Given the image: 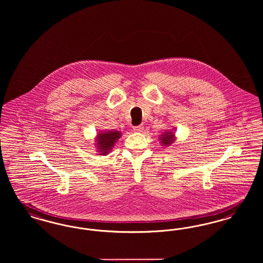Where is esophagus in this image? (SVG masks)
Returning <instances> with one entry per match:
<instances>
[{
	"instance_id": "esophagus-1",
	"label": "esophagus",
	"mask_w": 263,
	"mask_h": 263,
	"mask_svg": "<svg viewBox=\"0 0 263 263\" xmlns=\"http://www.w3.org/2000/svg\"><path fill=\"white\" fill-rule=\"evenodd\" d=\"M134 130L135 132H142L143 130V125H137V126H134Z\"/></svg>"
}]
</instances>
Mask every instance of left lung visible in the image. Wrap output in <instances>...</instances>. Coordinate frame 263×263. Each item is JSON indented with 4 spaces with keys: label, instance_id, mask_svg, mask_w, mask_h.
<instances>
[{
    "label": "left lung",
    "instance_id": "left-lung-1",
    "mask_svg": "<svg viewBox=\"0 0 263 263\" xmlns=\"http://www.w3.org/2000/svg\"><path fill=\"white\" fill-rule=\"evenodd\" d=\"M173 138H174V134L172 132H169L167 134H163L162 135V138H161L163 145H169L170 143H172Z\"/></svg>",
    "mask_w": 263,
    "mask_h": 263
}]
</instances>
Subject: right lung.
<instances>
[{
  "label": "right lung",
  "instance_id": "1",
  "mask_svg": "<svg viewBox=\"0 0 263 263\" xmlns=\"http://www.w3.org/2000/svg\"><path fill=\"white\" fill-rule=\"evenodd\" d=\"M121 137L119 132H108L98 135L97 145L100 148L102 154H107L109 151H111L114 143Z\"/></svg>",
  "mask_w": 263,
  "mask_h": 263
}]
</instances>
